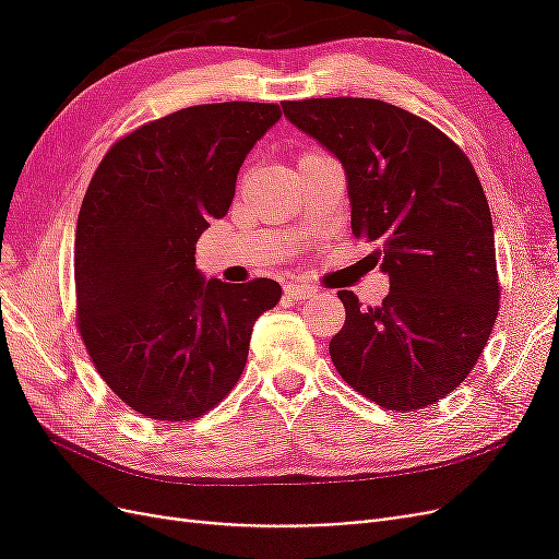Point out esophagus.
I'll list each match as a JSON object with an SVG mask.
<instances>
[{
	"mask_svg": "<svg viewBox=\"0 0 559 559\" xmlns=\"http://www.w3.org/2000/svg\"><path fill=\"white\" fill-rule=\"evenodd\" d=\"M284 294L289 296L292 300H308L312 296H317V289L314 286H308V284H286L284 286Z\"/></svg>",
	"mask_w": 559,
	"mask_h": 559,
	"instance_id": "esophagus-1",
	"label": "esophagus"
}]
</instances>
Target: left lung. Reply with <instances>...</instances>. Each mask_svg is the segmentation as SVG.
Returning a JSON list of instances; mask_svg holds the SVG:
<instances>
[{
    "mask_svg": "<svg viewBox=\"0 0 559 559\" xmlns=\"http://www.w3.org/2000/svg\"><path fill=\"white\" fill-rule=\"evenodd\" d=\"M282 111L341 160L352 233L378 245L389 277L378 308L337 292L347 314L329 345L337 373L389 411L448 396L499 312L492 214L471 160L425 118L382 99L319 97Z\"/></svg>",
    "mask_w": 559,
    "mask_h": 559,
    "instance_id": "8db88e82",
    "label": "left lung"
}]
</instances>
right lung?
I'll list each match as a JSON object with an SVG mask.
<instances>
[{
    "label": "right lung",
    "instance_id": "1",
    "mask_svg": "<svg viewBox=\"0 0 559 559\" xmlns=\"http://www.w3.org/2000/svg\"><path fill=\"white\" fill-rule=\"evenodd\" d=\"M282 118L277 105L186 107L116 142L81 202L79 331L114 394L151 419H193L240 380L251 329L275 308L273 280L228 284L195 267L238 173Z\"/></svg>",
    "mask_w": 559,
    "mask_h": 559
}]
</instances>
